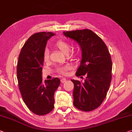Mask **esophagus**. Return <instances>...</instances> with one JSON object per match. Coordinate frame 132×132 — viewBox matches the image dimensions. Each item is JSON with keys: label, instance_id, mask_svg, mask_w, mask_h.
Segmentation results:
<instances>
[{"label": "esophagus", "instance_id": "34e87169", "mask_svg": "<svg viewBox=\"0 0 132 132\" xmlns=\"http://www.w3.org/2000/svg\"><path fill=\"white\" fill-rule=\"evenodd\" d=\"M66 81H67V79L65 78H62L61 80V82L62 83H64V82H65Z\"/></svg>", "mask_w": 132, "mask_h": 132}]
</instances>
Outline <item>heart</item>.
I'll return each instance as SVG.
<instances>
[{"mask_svg":"<svg viewBox=\"0 0 132 132\" xmlns=\"http://www.w3.org/2000/svg\"><path fill=\"white\" fill-rule=\"evenodd\" d=\"M55 46L64 54H67L68 53V52L70 51L71 48L70 44H69L68 42L62 40H58V41L55 43ZM78 52L77 51L74 50L71 52L70 56L71 58H76L77 56H78ZM48 60H49V52H48V51L47 50H46L45 51V52H44V61H47ZM70 66L67 65L64 67L58 69V71L60 74L66 75L68 73V71L70 70Z\"/></svg>","mask_w":132,"mask_h":132,"instance_id":"1","label":"heart"}]
</instances>
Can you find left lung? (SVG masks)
<instances>
[{
    "instance_id": "left-lung-1",
    "label": "left lung",
    "mask_w": 132,
    "mask_h": 132,
    "mask_svg": "<svg viewBox=\"0 0 132 132\" xmlns=\"http://www.w3.org/2000/svg\"><path fill=\"white\" fill-rule=\"evenodd\" d=\"M64 35L76 40L82 51V60L76 76L84 82L71 80L74 83L73 104L83 111L94 110L100 106L107 96L111 80L112 62L106 44L91 30L67 31Z\"/></svg>"
}]
</instances>
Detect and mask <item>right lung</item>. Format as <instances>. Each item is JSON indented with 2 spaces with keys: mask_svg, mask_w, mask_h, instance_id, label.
<instances>
[{
  "mask_svg": "<svg viewBox=\"0 0 132 132\" xmlns=\"http://www.w3.org/2000/svg\"><path fill=\"white\" fill-rule=\"evenodd\" d=\"M55 34L37 32L28 38L20 52L17 64V78L23 101L35 114L50 113L54 107V93L60 84L58 78H42L44 54L46 42Z\"/></svg>",
  "mask_w": 132,
  "mask_h": 132,
  "instance_id": "obj_1",
  "label": "right lung"
}]
</instances>
